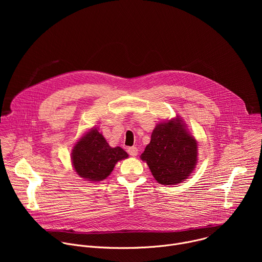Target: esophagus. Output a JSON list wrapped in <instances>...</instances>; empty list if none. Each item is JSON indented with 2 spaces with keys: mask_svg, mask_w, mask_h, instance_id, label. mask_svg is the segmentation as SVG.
Returning <instances> with one entry per match:
<instances>
[{
  "mask_svg": "<svg viewBox=\"0 0 262 262\" xmlns=\"http://www.w3.org/2000/svg\"><path fill=\"white\" fill-rule=\"evenodd\" d=\"M127 152H128V155L130 156V157H136L137 155H138V148L137 147H129L128 149H127Z\"/></svg>",
  "mask_w": 262,
  "mask_h": 262,
  "instance_id": "1",
  "label": "esophagus"
}]
</instances>
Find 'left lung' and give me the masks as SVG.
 Instances as JSON below:
<instances>
[{
    "instance_id": "8db88e82",
    "label": "left lung",
    "mask_w": 262,
    "mask_h": 262,
    "mask_svg": "<svg viewBox=\"0 0 262 262\" xmlns=\"http://www.w3.org/2000/svg\"><path fill=\"white\" fill-rule=\"evenodd\" d=\"M156 180L165 185L177 184L192 173L197 161V142L176 118L159 124L141 155Z\"/></svg>"
}]
</instances>
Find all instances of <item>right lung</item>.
<instances>
[{"mask_svg": "<svg viewBox=\"0 0 262 262\" xmlns=\"http://www.w3.org/2000/svg\"><path fill=\"white\" fill-rule=\"evenodd\" d=\"M128 155L121 147H111L96 128L87 133L72 149L76 172L90 181H100L113 171L116 163Z\"/></svg>", "mask_w": 262, "mask_h": 262, "instance_id": "right-lung-1", "label": "right lung"}]
</instances>
